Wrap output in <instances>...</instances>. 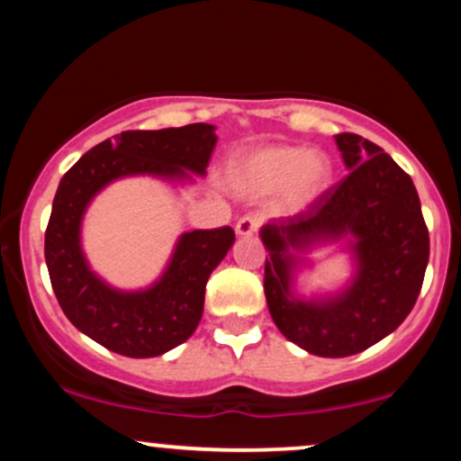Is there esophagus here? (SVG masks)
I'll return each instance as SVG.
<instances>
[{"mask_svg": "<svg viewBox=\"0 0 461 461\" xmlns=\"http://www.w3.org/2000/svg\"><path fill=\"white\" fill-rule=\"evenodd\" d=\"M260 230V219L256 214H245L238 219L236 223V234L238 236H253Z\"/></svg>", "mask_w": 461, "mask_h": 461, "instance_id": "34e87169", "label": "esophagus"}]
</instances>
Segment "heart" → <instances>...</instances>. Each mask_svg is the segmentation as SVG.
Segmentation results:
<instances>
[{
    "label": "heart",
    "mask_w": 461,
    "mask_h": 461,
    "mask_svg": "<svg viewBox=\"0 0 461 461\" xmlns=\"http://www.w3.org/2000/svg\"><path fill=\"white\" fill-rule=\"evenodd\" d=\"M225 177L236 193L249 197L275 193L284 212H301L330 186L331 160L319 149L262 145L236 153Z\"/></svg>",
    "instance_id": "1"
}]
</instances>
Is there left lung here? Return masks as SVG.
<instances>
[{
  "mask_svg": "<svg viewBox=\"0 0 461 461\" xmlns=\"http://www.w3.org/2000/svg\"><path fill=\"white\" fill-rule=\"evenodd\" d=\"M348 176L310 210L260 230L264 294L277 330L312 356H356L407 319L429 262V231L411 177L382 147L336 134ZM342 241L354 273L342 289L305 298L298 275L314 248Z\"/></svg>",
  "mask_w": 461,
  "mask_h": 461,
  "instance_id": "1",
  "label": "left lung"
}]
</instances>
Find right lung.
Masks as SVG:
<instances>
[{
  "label": "right lung",
  "mask_w": 461,
  "mask_h": 461,
  "mask_svg": "<svg viewBox=\"0 0 461 461\" xmlns=\"http://www.w3.org/2000/svg\"><path fill=\"white\" fill-rule=\"evenodd\" d=\"M214 125L121 131L84 153L60 179L45 231L51 288L67 319L95 342L128 357H156L186 342L203 314L205 284L227 256L231 227L184 231L156 282L114 288L93 271L82 249L88 205L123 177H156L186 186L205 176L216 145Z\"/></svg>",
  "instance_id": "obj_1"
}]
</instances>
